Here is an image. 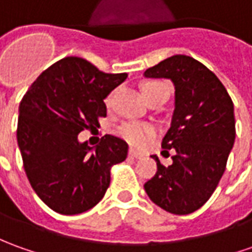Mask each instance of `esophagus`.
Returning <instances> with one entry per match:
<instances>
[{"instance_id":"34e87169","label":"esophagus","mask_w":252,"mask_h":252,"mask_svg":"<svg viewBox=\"0 0 252 252\" xmlns=\"http://www.w3.org/2000/svg\"><path fill=\"white\" fill-rule=\"evenodd\" d=\"M129 157H132V158H142L143 157V153H140V152H136V150H133V149H131L129 150Z\"/></svg>"}]
</instances>
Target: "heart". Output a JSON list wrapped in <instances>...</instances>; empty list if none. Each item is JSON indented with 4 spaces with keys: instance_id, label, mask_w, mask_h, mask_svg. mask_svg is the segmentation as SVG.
<instances>
[{
    "instance_id": "obj_1",
    "label": "heart",
    "mask_w": 252,
    "mask_h": 252,
    "mask_svg": "<svg viewBox=\"0 0 252 252\" xmlns=\"http://www.w3.org/2000/svg\"><path fill=\"white\" fill-rule=\"evenodd\" d=\"M162 90H167V87L162 83H146L142 85V94L145 99ZM107 103H109V99H107ZM117 132L128 143H131L133 146H142L152 136L153 128L148 124H140V123H126L120 126Z\"/></svg>"
}]
</instances>
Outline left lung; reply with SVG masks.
Wrapping results in <instances>:
<instances>
[{
	"label": "left lung",
	"instance_id": "obj_1",
	"mask_svg": "<svg viewBox=\"0 0 252 252\" xmlns=\"http://www.w3.org/2000/svg\"><path fill=\"white\" fill-rule=\"evenodd\" d=\"M146 78H167L175 88V109L162 148L174 149L172 164L157 156L156 175L145 184L162 210L186 215L211 197L226 168L236 138L233 102L218 77L186 55H174L148 68Z\"/></svg>",
	"mask_w": 252,
	"mask_h": 252
}]
</instances>
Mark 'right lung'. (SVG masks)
<instances>
[{
    "label": "right lung",
    "mask_w": 252,
    "mask_h": 252,
    "mask_svg": "<svg viewBox=\"0 0 252 252\" xmlns=\"http://www.w3.org/2000/svg\"><path fill=\"white\" fill-rule=\"evenodd\" d=\"M126 77L68 56L41 73L22 99L18 145L26 175L51 210L76 215L95 207L110 185L112 165L126 158L128 145L117 136L106 135L95 148L78 140L83 129L99 126L103 100Z\"/></svg>",
    "instance_id": "obj_1"
}]
</instances>
